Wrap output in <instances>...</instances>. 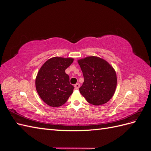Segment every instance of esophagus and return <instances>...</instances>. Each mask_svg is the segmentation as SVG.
I'll use <instances>...</instances> for the list:
<instances>
[{"mask_svg": "<svg viewBox=\"0 0 151 151\" xmlns=\"http://www.w3.org/2000/svg\"><path fill=\"white\" fill-rule=\"evenodd\" d=\"M74 87H75V89H78L80 88V84H79V83L76 84L75 86H74Z\"/></svg>", "mask_w": 151, "mask_h": 151, "instance_id": "34e87169", "label": "esophagus"}]
</instances>
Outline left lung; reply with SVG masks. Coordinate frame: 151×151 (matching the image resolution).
Masks as SVG:
<instances>
[{
  "mask_svg": "<svg viewBox=\"0 0 151 151\" xmlns=\"http://www.w3.org/2000/svg\"><path fill=\"white\" fill-rule=\"evenodd\" d=\"M84 81L79 88L87 101L95 106L107 103L115 93L116 75L113 68L103 59L88 57L78 60Z\"/></svg>",
  "mask_w": 151,
  "mask_h": 151,
  "instance_id": "8db88e82",
  "label": "left lung"
}]
</instances>
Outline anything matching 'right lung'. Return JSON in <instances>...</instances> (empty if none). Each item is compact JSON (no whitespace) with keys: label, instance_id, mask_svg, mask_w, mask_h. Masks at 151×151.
Here are the masks:
<instances>
[{"label":"right lung","instance_id":"obj_1","mask_svg":"<svg viewBox=\"0 0 151 151\" xmlns=\"http://www.w3.org/2000/svg\"><path fill=\"white\" fill-rule=\"evenodd\" d=\"M72 58L53 57L45 62L36 76V91L43 101L52 107L65 104L74 87L65 70L73 62Z\"/></svg>","mask_w":151,"mask_h":151}]
</instances>
